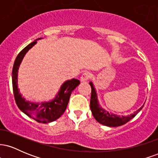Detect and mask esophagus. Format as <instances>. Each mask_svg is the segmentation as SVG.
Listing matches in <instances>:
<instances>
[{
  "label": "esophagus",
  "instance_id": "obj_1",
  "mask_svg": "<svg viewBox=\"0 0 158 158\" xmlns=\"http://www.w3.org/2000/svg\"><path fill=\"white\" fill-rule=\"evenodd\" d=\"M91 77V74L89 72H85L80 77V80L81 81H87L88 80H89L90 78Z\"/></svg>",
  "mask_w": 158,
  "mask_h": 158
}]
</instances>
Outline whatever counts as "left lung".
I'll return each mask as SVG.
<instances>
[{
	"label": "left lung",
	"instance_id": "obj_1",
	"mask_svg": "<svg viewBox=\"0 0 158 158\" xmlns=\"http://www.w3.org/2000/svg\"><path fill=\"white\" fill-rule=\"evenodd\" d=\"M90 87H91V97H90V110H91L92 114L94 118L98 123H101V124L107 126L109 127H117L126 124L128 121H130L132 118L137 115V113L144 106V105L142 107L139 108L138 110H136L134 114H130V115L124 117V116H117L115 114H110L108 111H106L99 106V102H98L97 95L96 93L95 88L93 83H89Z\"/></svg>",
	"mask_w": 158,
	"mask_h": 158
}]
</instances>
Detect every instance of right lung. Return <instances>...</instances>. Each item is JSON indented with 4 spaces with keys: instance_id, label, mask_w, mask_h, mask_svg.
<instances>
[{
    "instance_id": "right-lung-1",
    "label": "right lung",
    "mask_w": 158,
    "mask_h": 158,
    "mask_svg": "<svg viewBox=\"0 0 158 158\" xmlns=\"http://www.w3.org/2000/svg\"><path fill=\"white\" fill-rule=\"evenodd\" d=\"M35 44L36 41H34L31 44L27 45L16 57L12 68V88L15 102L21 111L37 122L48 123L55 121L62 115L68 106L72 91L80 84V81L76 79L65 81L61 85L60 90L56 95L55 99L50 102L33 103L25 100V99H23L19 93L18 88V72L23 56Z\"/></svg>"
}]
</instances>
